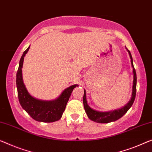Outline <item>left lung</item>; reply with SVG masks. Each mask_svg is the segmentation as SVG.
<instances>
[{
  "label": "left lung",
  "mask_w": 152,
  "mask_h": 152,
  "mask_svg": "<svg viewBox=\"0 0 152 152\" xmlns=\"http://www.w3.org/2000/svg\"><path fill=\"white\" fill-rule=\"evenodd\" d=\"M127 51L128 52L129 55H130V59H131V64H132V67L133 68V74H134V80H133V86H132V97H131L130 100L129 102L127 104L126 106H124L123 108H120V109L112 110V111L109 112H99L95 110L90 107L88 105L87 99H86V91H84V96H83V104L84 108H85V112L87 113V116L89 118L92 120V121L98 122V123H109L111 121H115L116 120L121 118L123 117L124 115L126 114L127 111L130 109V108L132 106V104L134 103L135 97H136V92H137V74H136V71L133 65V60L132 55H131L130 52L129 50L127 49L126 48Z\"/></svg>",
  "instance_id": "left-lung-1"
}]
</instances>
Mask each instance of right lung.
<instances>
[{
  "label": "right lung",
  "instance_id": "add662e5",
  "mask_svg": "<svg viewBox=\"0 0 152 152\" xmlns=\"http://www.w3.org/2000/svg\"><path fill=\"white\" fill-rule=\"evenodd\" d=\"M29 48L30 46L22 55L16 74V85L20 104L23 109L25 110V111L36 121L47 123L58 121L61 118L72 91L78 85H74L65 89L60 96L54 100H41L31 96L23 83L22 74L24 56L28 51Z\"/></svg>",
  "mask_w": 152,
  "mask_h": 152
}]
</instances>
